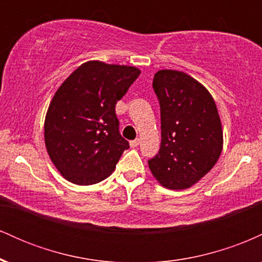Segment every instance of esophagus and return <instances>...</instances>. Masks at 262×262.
<instances>
[{
	"label": "esophagus",
	"instance_id": "1",
	"mask_svg": "<svg viewBox=\"0 0 262 262\" xmlns=\"http://www.w3.org/2000/svg\"><path fill=\"white\" fill-rule=\"evenodd\" d=\"M140 144V140L139 139H135V140H132L130 141V146L132 148H137L138 145H139Z\"/></svg>",
	"mask_w": 262,
	"mask_h": 262
}]
</instances>
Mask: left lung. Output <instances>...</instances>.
I'll list each match as a JSON object with an SVG mask.
<instances>
[{"mask_svg":"<svg viewBox=\"0 0 262 262\" xmlns=\"http://www.w3.org/2000/svg\"><path fill=\"white\" fill-rule=\"evenodd\" d=\"M152 87L160 103L161 145L148 161L164 187L185 189L212 170L223 149V129L212 95L176 70H159Z\"/></svg>","mask_w":262,"mask_h":262,"instance_id":"obj_1","label":"left lung"}]
</instances>
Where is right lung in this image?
Listing matches in <instances>:
<instances>
[{"mask_svg":"<svg viewBox=\"0 0 262 262\" xmlns=\"http://www.w3.org/2000/svg\"><path fill=\"white\" fill-rule=\"evenodd\" d=\"M139 69L93 60L82 64L54 95L44 122L48 154L68 181L87 186L107 179L129 143L119 134L116 103Z\"/></svg>","mask_w":262,"mask_h":262,"instance_id":"1","label":"right lung"}]
</instances>
